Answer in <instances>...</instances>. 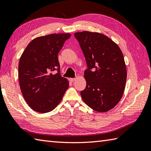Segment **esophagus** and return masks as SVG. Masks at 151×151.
Instances as JSON below:
<instances>
[{
  "label": "esophagus",
  "instance_id": "obj_1",
  "mask_svg": "<svg viewBox=\"0 0 151 151\" xmlns=\"http://www.w3.org/2000/svg\"><path fill=\"white\" fill-rule=\"evenodd\" d=\"M76 80V78H69V81H70V82H74Z\"/></svg>",
  "mask_w": 151,
  "mask_h": 151
}]
</instances>
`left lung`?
<instances>
[{
    "instance_id": "obj_1",
    "label": "left lung",
    "mask_w": 151,
    "mask_h": 151,
    "mask_svg": "<svg viewBox=\"0 0 151 151\" xmlns=\"http://www.w3.org/2000/svg\"><path fill=\"white\" fill-rule=\"evenodd\" d=\"M85 56L88 69L83 101L93 110L106 112L114 108L123 95L127 68L123 52L110 37L89 31L74 34Z\"/></svg>"
}]
</instances>
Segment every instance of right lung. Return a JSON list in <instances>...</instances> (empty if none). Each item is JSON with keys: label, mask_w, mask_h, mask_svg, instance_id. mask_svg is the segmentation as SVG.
<instances>
[{"label": "right lung", "mask_w": 151, "mask_h": 151, "mask_svg": "<svg viewBox=\"0 0 151 151\" xmlns=\"http://www.w3.org/2000/svg\"><path fill=\"white\" fill-rule=\"evenodd\" d=\"M71 34H52L35 38L28 45L19 62V81L28 106L39 113L53 110L69 88L60 73L58 54ZM58 69V73L52 71Z\"/></svg>", "instance_id": "obj_1"}]
</instances>
